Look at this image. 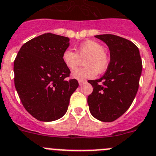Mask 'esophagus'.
Segmentation results:
<instances>
[{
  "label": "esophagus",
  "instance_id": "obj_1",
  "mask_svg": "<svg viewBox=\"0 0 156 156\" xmlns=\"http://www.w3.org/2000/svg\"><path fill=\"white\" fill-rule=\"evenodd\" d=\"M84 82H86V80H78V84H79L80 86H82Z\"/></svg>",
  "mask_w": 156,
  "mask_h": 156
}]
</instances>
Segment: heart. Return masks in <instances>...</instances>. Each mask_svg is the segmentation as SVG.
Here are the masks:
<instances>
[{
  "instance_id": "obj_1",
  "label": "heart",
  "mask_w": 156,
  "mask_h": 156,
  "mask_svg": "<svg viewBox=\"0 0 156 156\" xmlns=\"http://www.w3.org/2000/svg\"><path fill=\"white\" fill-rule=\"evenodd\" d=\"M104 50V46L97 41H87L79 46L78 53L71 49H66L62 58L64 64L70 70L80 66L84 60L86 67L74 70L71 76L76 79L92 78L97 73H103L108 68L109 59Z\"/></svg>"
}]
</instances>
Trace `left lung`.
Instances as JSON below:
<instances>
[{"label": "left lung", "mask_w": 156, "mask_h": 156, "mask_svg": "<svg viewBox=\"0 0 156 156\" xmlns=\"http://www.w3.org/2000/svg\"><path fill=\"white\" fill-rule=\"evenodd\" d=\"M95 37L108 46L110 63L103 77L88 81L93 88L88 97V104L93 117L110 122L122 115L134 100L142 61L139 49L130 41L113 34Z\"/></svg>", "instance_id": "8db88e82"}]
</instances>
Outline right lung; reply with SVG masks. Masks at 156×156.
I'll use <instances>...</instances> for the list:
<instances>
[{"label":"right lung","instance_id":"1","mask_svg":"<svg viewBox=\"0 0 156 156\" xmlns=\"http://www.w3.org/2000/svg\"><path fill=\"white\" fill-rule=\"evenodd\" d=\"M69 41L44 34L25 43L15 59L16 91L26 110L37 120L52 122L63 117L78 87L76 79H67L70 71L62 58Z\"/></svg>","mask_w":156,"mask_h":156}]
</instances>
